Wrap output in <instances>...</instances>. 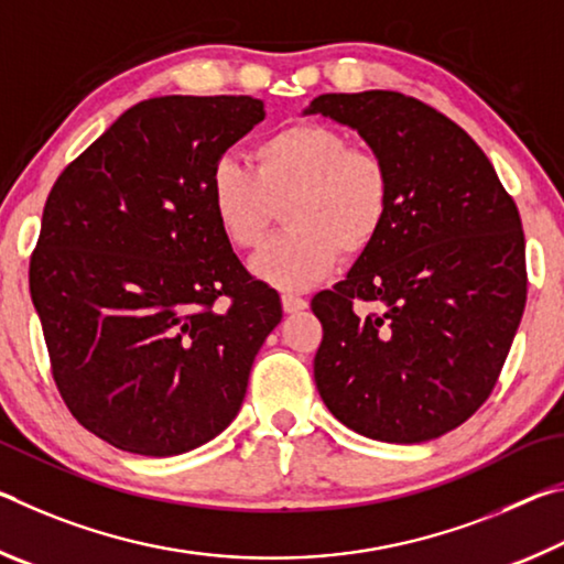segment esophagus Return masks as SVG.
<instances>
[{"instance_id": "1", "label": "esophagus", "mask_w": 564, "mask_h": 564, "mask_svg": "<svg viewBox=\"0 0 564 564\" xmlns=\"http://www.w3.org/2000/svg\"><path fill=\"white\" fill-rule=\"evenodd\" d=\"M282 307H284V312H300V310L307 307V300L300 297V294L284 292L282 294Z\"/></svg>"}]
</instances>
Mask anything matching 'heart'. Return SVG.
<instances>
[{
  "label": "heart",
  "instance_id": "1",
  "mask_svg": "<svg viewBox=\"0 0 564 564\" xmlns=\"http://www.w3.org/2000/svg\"><path fill=\"white\" fill-rule=\"evenodd\" d=\"M209 207L221 239L257 249L282 207L290 229L254 257L252 272L282 290L327 276L339 254L359 257L380 239L392 209L384 156L325 122L274 129L249 150V167L221 156L209 172Z\"/></svg>",
  "mask_w": 564,
  "mask_h": 564
}]
</instances>
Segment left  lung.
Wrapping results in <instances>:
<instances>
[{
  "mask_svg": "<svg viewBox=\"0 0 564 564\" xmlns=\"http://www.w3.org/2000/svg\"><path fill=\"white\" fill-rule=\"evenodd\" d=\"M307 112L355 127L392 172L380 239L312 300L319 397L365 437L435 440L487 402L520 327V212L473 137L420 99L319 95Z\"/></svg>",
  "mask_w": 564,
  "mask_h": 564,
  "instance_id": "left-lung-1",
  "label": "left lung"
}]
</instances>
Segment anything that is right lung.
I'll list each match as a JSON object with an SVG mask.
<instances>
[{
  "label": "right lung",
  "mask_w": 564,
  "mask_h": 564,
  "mask_svg": "<svg viewBox=\"0 0 564 564\" xmlns=\"http://www.w3.org/2000/svg\"><path fill=\"white\" fill-rule=\"evenodd\" d=\"M262 119L252 97L144 99L50 192L32 302L64 404L117 449L170 457L217 437L280 325V294L221 239L207 192Z\"/></svg>",
  "instance_id": "right-lung-1"
}]
</instances>
